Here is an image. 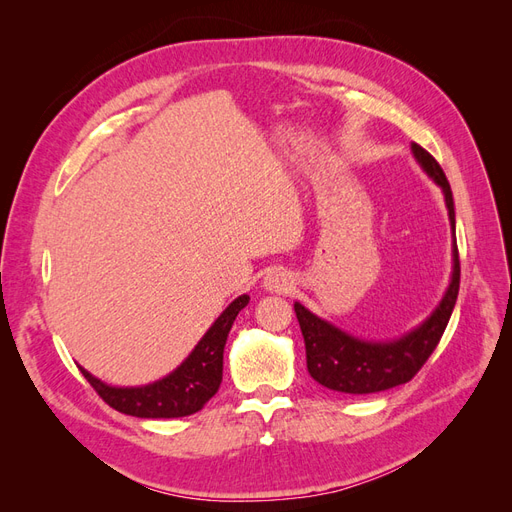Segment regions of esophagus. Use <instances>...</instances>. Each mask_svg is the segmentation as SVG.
Here are the masks:
<instances>
[{
    "label": "esophagus",
    "mask_w": 512,
    "mask_h": 512,
    "mask_svg": "<svg viewBox=\"0 0 512 512\" xmlns=\"http://www.w3.org/2000/svg\"><path fill=\"white\" fill-rule=\"evenodd\" d=\"M265 286H267V290H273V292H288V290H292V280L286 271L273 269L265 277Z\"/></svg>",
    "instance_id": "34e87169"
}]
</instances>
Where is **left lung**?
<instances>
[{
  "label": "left lung",
  "instance_id": "left-lung-1",
  "mask_svg": "<svg viewBox=\"0 0 512 512\" xmlns=\"http://www.w3.org/2000/svg\"><path fill=\"white\" fill-rule=\"evenodd\" d=\"M412 151L416 160L427 170V175L436 179V183L442 188L448 207V218H451L455 230L453 192L442 166L421 145L414 143ZM453 256V282L448 286L440 307L431 314L427 322H423L421 327L412 331L410 335L401 337L399 342H361V339H354L344 331L331 327L329 322L309 314L301 303H294V314H297L299 327L305 339L307 369L312 378L331 391L350 395L380 393L386 389H393V386L410 382L427 363L431 352L440 344L446 324L451 320L461 280L457 245Z\"/></svg>",
  "mask_w": 512,
  "mask_h": 512
}]
</instances>
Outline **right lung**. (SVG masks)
I'll list each match as a JSON object with an SVG mask.
<instances>
[{
	"label": "right lung",
	"mask_w": 512,
	"mask_h": 512,
	"mask_svg": "<svg viewBox=\"0 0 512 512\" xmlns=\"http://www.w3.org/2000/svg\"><path fill=\"white\" fill-rule=\"evenodd\" d=\"M250 297L232 301L226 312L213 322V327L200 339L192 354L185 359L173 374L138 389H115L106 386L98 378L81 374L94 386V391L117 412L138 416V418H179L190 416L203 408L207 401L218 393L224 367V346L228 331L237 314L247 305Z\"/></svg>",
	"instance_id": "obj_1"
}]
</instances>
